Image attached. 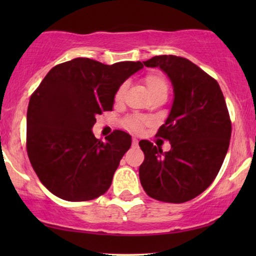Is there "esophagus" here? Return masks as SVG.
<instances>
[{
	"instance_id": "34e87169",
	"label": "esophagus",
	"mask_w": 256,
	"mask_h": 256,
	"mask_svg": "<svg viewBox=\"0 0 256 256\" xmlns=\"http://www.w3.org/2000/svg\"><path fill=\"white\" fill-rule=\"evenodd\" d=\"M138 141L136 138H132V146H138Z\"/></svg>"
}]
</instances>
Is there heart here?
<instances>
[{"label":"heart","mask_w":256,"mask_h":256,"mask_svg":"<svg viewBox=\"0 0 256 256\" xmlns=\"http://www.w3.org/2000/svg\"><path fill=\"white\" fill-rule=\"evenodd\" d=\"M144 84L148 90L149 96L152 98L154 96H158V94H168V82L164 76L160 74H149L144 78ZM126 90L127 86L121 85L118 87L116 94H115V101L116 102H121L124 100ZM149 122L148 118H141V116H129L126 118V126L132 130L138 132L141 129L143 126Z\"/></svg>","instance_id":"heart-1"}]
</instances>
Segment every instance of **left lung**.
Returning a JSON list of instances; mask_svg holds the SVG:
<instances>
[{
    "label": "left lung",
    "mask_w": 256,
    "mask_h": 256,
    "mask_svg": "<svg viewBox=\"0 0 256 256\" xmlns=\"http://www.w3.org/2000/svg\"><path fill=\"white\" fill-rule=\"evenodd\" d=\"M143 64L166 73L174 101L157 132L171 149L163 152L152 142L140 141L144 152L140 180L157 200H191L212 184L228 150L232 127L225 99L219 84L188 59L156 56Z\"/></svg>",
    "instance_id": "left-lung-1"
}]
</instances>
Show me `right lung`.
Wrapping results in <instances>:
<instances>
[{
    "label": "right lung",
    "mask_w": 256,
    "mask_h": 256,
    "mask_svg": "<svg viewBox=\"0 0 256 256\" xmlns=\"http://www.w3.org/2000/svg\"><path fill=\"white\" fill-rule=\"evenodd\" d=\"M141 68V62L104 65L74 58L45 76L28 106L26 150L34 172L51 194L85 202L110 188L132 136L115 130L102 142L92 128L98 114L113 110L118 87Z\"/></svg>",
    "instance_id": "add662e5"
}]
</instances>
